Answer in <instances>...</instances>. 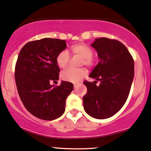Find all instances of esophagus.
Segmentation results:
<instances>
[{"mask_svg":"<svg viewBox=\"0 0 151 151\" xmlns=\"http://www.w3.org/2000/svg\"><path fill=\"white\" fill-rule=\"evenodd\" d=\"M73 87H74V88H76L78 87V84H74L73 85Z\"/></svg>","mask_w":151,"mask_h":151,"instance_id":"obj_1","label":"esophagus"}]
</instances>
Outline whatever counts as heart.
Segmentation results:
<instances>
[{"label": "heart", "mask_w": 151, "mask_h": 151, "mask_svg": "<svg viewBox=\"0 0 151 151\" xmlns=\"http://www.w3.org/2000/svg\"><path fill=\"white\" fill-rule=\"evenodd\" d=\"M71 51L74 55L78 56L82 58L81 62V65H86L91 67L94 64L95 60L92 57L93 50L88 45L84 43L75 44L71 47ZM70 60V56L68 51L63 50L58 55L56 62L58 65L61 68L67 67ZM86 75V71L84 69H68L61 73L60 77L63 81L73 83H78L83 77Z\"/></svg>", "instance_id": "heart-1"}]
</instances>
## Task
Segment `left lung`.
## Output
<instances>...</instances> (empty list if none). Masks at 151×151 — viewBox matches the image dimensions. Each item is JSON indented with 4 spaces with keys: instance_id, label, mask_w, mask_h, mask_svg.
<instances>
[{
    "instance_id": "8db88e82",
    "label": "left lung",
    "mask_w": 151,
    "mask_h": 151,
    "mask_svg": "<svg viewBox=\"0 0 151 151\" xmlns=\"http://www.w3.org/2000/svg\"><path fill=\"white\" fill-rule=\"evenodd\" d=\"M91 46L100 62L89 75L95 79L93 83H83L87 93L83 104L87 114L104 119L118 112L127 101L134 78V61L127 47L117 40L102 37ZM97 81L99 86L95 85Z\"/></svg>"
}]
</instances>
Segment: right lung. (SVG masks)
Masks as SVG:
<instances>
[{"instance_id": "obj_1", "label": "right lung", "mask_w": 151, "mask_h": 151, "mask_svg": "<svg viewBox=\"0 0 151 151\" xmlns=\"http://www.w3.org/2000/svg\"><path fill=\"white\" fill-rule=\"evenodd\" d=\"M66 41L44 38L26 44L21 50L15 68L18 93L24 106L36 117L53 120L62 116L65 100L73 89V83L58 82L60 68L58 55L65 50Z\"/></svg>"}]
</instances>
